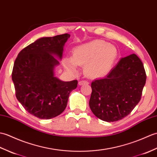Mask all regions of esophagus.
<instances>
[{
	"instance_id": "34e87169",
	"label": "esophagus",
	"mask_w": 157,
	"mask_h": 157,
	"mask_svg": "<svg viewBox=\"0 0 157 157\" xmlns=\"http://www.w3.org/2000/svg\"><path fill=\"white\" fill-rule=\"evenodd\" d=\"M78 85H89V82L88 81H81L78 82Z\"/></svg>"
}]
</instances>
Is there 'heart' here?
<instances>
[{
    "label": "heart",
    "mask_w": 157,
    "mask_h": 157,
    "mask_svg": "<svg viewBox=\"0 0 157 157\" xmlns=\"http://www.w3.org/2000/svg\"><path fill=\"white\" fill-rule=\"evenodd\" d=\"M117 57V48L103 40H93L72 50V56H66L63 65L67 71L76 72L78 66H84V72L91 78L107 75Z\"/></svg>",
    "instance_id": "obj_1"
}]
</instances>
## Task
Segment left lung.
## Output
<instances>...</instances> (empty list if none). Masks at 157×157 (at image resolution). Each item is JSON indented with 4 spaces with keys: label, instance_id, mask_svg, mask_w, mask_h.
<instances>
[{
    "label": "left lung",
    "instance_id": "left-lung-1",
    "mask_svg": "<svg viewBox=\"0 0 157 157\" xmlns=\"http://www.w3.org/2000/svg\"><path fill=\"white\" fill-rule=\"evenodd\" d=\"M146 79L143 64L136 55L121 58L106 77L92 82V112L107 122L123 119L140 101Z\"/></svg>",
    "mask_w": 157,
    "mask_h": 157
}]
</instances>
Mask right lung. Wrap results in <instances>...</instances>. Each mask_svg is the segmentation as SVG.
<instances>
[{
    "mask_svg": "<svg viewBox=\"0 0 157 157\" xmlns=\"http://www.w3.org/2000/svg\"><path fill=\"white\" fill-rule=\"evenodd\" d=\"M65 33L41 37L21 51L13 66L12 80L16 97L25 109L40 119L59 116L67 105L69 95L78 81H62L55 76L64 46L70 37Z\"/></svg>",
    "mask_w": 157,
    "mask_h": 157,
    "instance_id": "obj_1",
    "label": "right lung"
}]
</instances>
